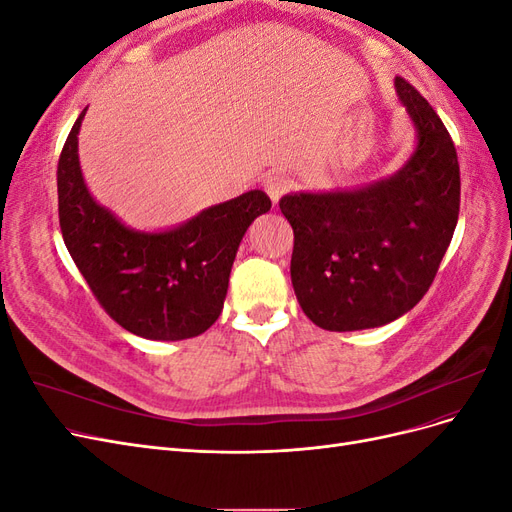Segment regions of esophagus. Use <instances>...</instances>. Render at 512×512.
Wrapping results in <instances>:
<instances>
[{
  "mask_svg": "<svg viewBox=\"0 0 512 512\" xmlns=\"http://www.w3.org/2000/svg\"><path fill=\"white\" fill-rule=\"evenodd\" d=\"M262 185H265V192L269 194L273 203H277V200H280L286 192L292 190V179L282 173H271Z\"/></svg>",
  "mask_w": 512,
  "mask_h": 512,
  "instance_id": "34e87169",
  "label": "esophagus"
}]
</instances>
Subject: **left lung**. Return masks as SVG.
Listing matches in <instances>:
<instances>
[{
	"instance_id": "8db88e82",
	"label": "left lung",
	"mask_w": 512,
	"mask_h": 512,
	"mask_svg": "<svg viewBox=\"0 0 512 512\" xmlns=\"http://www.w3.org/2000/svg\"><path fill=\"white\" fill-rule=\"evenodd\" d=\"M395 87L418 132L397 175L352 192L280 200L294 232V294L320 329H374L410 312L453 239L461 198L455 143L406 79L397 76Z\"/></svg>"
}]
</instances>
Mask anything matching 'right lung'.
<instances>
[{"instance_id":"right-lung-1","label":"right lung","mask_w":512,"mask_h":512,"mask_svg":"<svg viewBox=\"0 0 512 512\" xmlns=\"http://www.w3.org/2000/svg\"><path fill=\"white\" fill-rule=\"evenodd\" d=\"M85 111L57 164L59 226L74 265L104 312L126 331L164 342L205 333L222 314L245 230L271 209V198L252 190L175 230H130L87 192L76 153Z\"/></svg>"}]
</instances>
